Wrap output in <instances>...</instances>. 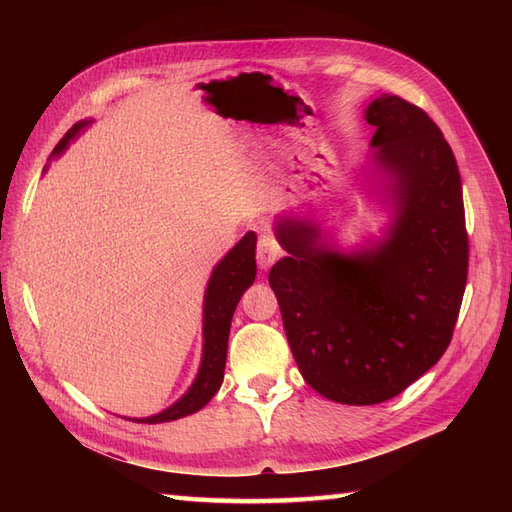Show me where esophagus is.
Instances as JSON below:
<instances>
[{
  "mask_svg": "<svg viewBox=\"0 0 512 512\" xmlns=\"http://www.w3.org/2000/svg\"><path fill=\"white\" fill-rule=\"evenodd\" d=\"M280 243H277L271 235H262L256 245V260L262 269H269L273 262L280 256Z\"/></svg>",
  "mask_w": 512,
  "mask_h": 512,
  "instance_id": "esophagus-1",
  "label": "esophagus"
}]
</instances>
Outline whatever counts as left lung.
<instances>
[{
	"label": "left lung",
	"instance_id": "obj_1",
	"mask_svg": "<svg viewBox=\"0 0 512 512\" xmlns=\"http://www.w3.org/2000/svg\"><path fill=\"white\" fill-rule=\"evenodd\" d=\"M371 147L393 222L359 254H339L318 224L282 218L288 252L269 284L305 382L337 404L393 399L440 361L468 280V232L459 168L440 128L408 100L367 106Z\"/></svg>",
	"mask_w": 512,
	"mask_h": 512
}]
</instances>
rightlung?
Listing matches in <instances>:
<instances>
[{"label":"right lung","instance_id":"obj_1","mask_svg":"<svg viewBox=\"0 0 512 512\" xmlns=\"http://www.w3.org/2000/svg\"><path fill=\"white\" fill-rule=\"evenodd\" d=\"M91 121H79L66 132L51 158L64 153L74 136L89 126ZM256 235L250 230L247 235L232 247V250L220 260V265L213 269L209 284L205 290V307H203V361H200L198 376L192 382L190 391L185 393L173 406L147 418H132L136 423H168L177 418L190 416L205 408L211 397L218 393L224 380L226 367V350H228V333L230 320L235 314V307L241 294L250 288L256 280Z\"/></svg>","mask_w":512,"mask_h":512}]
</instances>
